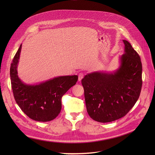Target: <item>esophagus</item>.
Listing matches in <instances>:
<instances>
[{
	"label": "esophagus",
	"mask_w": 155,
	"mask_h": 155,
	"mask_svg": "<svg viewBox=\"0 0 155 155\" xmlns=\"http://www.w3.org/2000/svg\"><path fill=\"white\" fill-rule=\"evenodd\" d=\"M84 77V74L83 73H79L78 75V81H81V79L83 78Z\"/></svg>",
	"instance_id": "esophagus-1"
}]
</instances>
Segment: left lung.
<instances>
[{"label":"left lung","mask_w":155,"mask_h":155,"mask_svg":"<svg viewBox=\"0 0 155 155\" xmlns=\"http://www.w3.org/2000/svg\"><path fill=\"white\" fill-rule=\"evenodd\" d=\"M120 65L113 72H94L82 79L87 110L91 118L107 123L125 116L141 92L142 65L140 58L127 41Z\"/></svg>","instance_id":"obj_1"}]
</instances>
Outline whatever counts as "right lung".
I'll return each mask as SVG.
<instances>
[{
	"mask_svg": "<svg viewBox=\"0 0 155 155\" xmlns=\"http://www.w3.org/2000/svg\"><path fill=\"white\" fill-rule=\"evenodd\" d=\"M22 45L10 67V78L14 98L21 109L30 118L38 121L55 119L61 110V97L78 81V76H59L36 85L22 82L18 76Z\"/></svg>",
	"mask_w": 155,
	"mask_h": 155,
	"instance_id": "add662e5",
	"label": "right lung"
}]
</instances>
